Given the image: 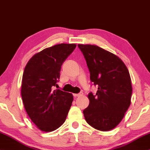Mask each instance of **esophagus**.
Segmentation results:
<instances>
[{
	"label": "esophagus",
	"instance_id": "34e87169",
	"mask_svg": "<svg viewBox=\"0 0 150 150\" xmlns=\"http://www.w3.org/2000/svg\"><path fill=\"white\" fill-rule=\"evenodd\" d=\"M81 95H82V93H75V94H73V96H74V97H79V96H81Z\"/></svg>",
	"mask_w": 150,
	"mask_h": 150
}]
</instances>
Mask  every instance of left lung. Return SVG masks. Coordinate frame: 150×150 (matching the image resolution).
Masks as SVG:
<instances>
[{
  "instance_id": "8db88e82",
  "label": "left lung",
  "mask_w": 150,
  "mask_h": 150,
  "mask_svg": "<svg viewBox=\"0 0 150 150\" xmlns=\"http://www.w3.org/2000/svg\"><path fill=\"white\" fill-rule=\"evenodd\" d=\"M97 86L96 94L89 93V105L84 111L85 120L98 130L107 132L121 122L131 104L132 81L129 71L118 57L94 45L78 44Z\"/></svg>"
}]
</instances>
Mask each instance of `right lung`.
<instances>
[{
  "mask_svg": "<svg viewBox=\"0 0 150 150\" xmlns=\"http://www.w3.org/2000/svg\"><path fill=\"white\" fill-rule=\"evenodd\" d=\"M75 48V43L54 45L35 54L25 67L23 102L30 118L42 132L62 126L72 105V93L53 88L57 86L62 64Z\"/></svg>",
  "mask_w": 150,
  "mask_h": 150,
  "instance_id": "obj_1",
  "label": "right lung"
}]
</instances>
